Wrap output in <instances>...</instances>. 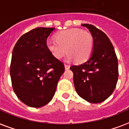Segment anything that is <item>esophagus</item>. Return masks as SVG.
<instances>
[{
  "label": "esophagus",
  "mask_w": 129,
  "mask_h": 129,
  "mask_svg": "<svg viewBox=\"0 0 129 129\" xmlns=\"http://www.w3.org/2000/svg\"><path fill=\"white\" fill-rule=\"evenodd\" d=\"M64 66H65V68H66V70L69 69L70 66H68V64H66V63H65V64H64Z\"/></svg>",
  "instance_id": "obj_1"
}]
</instances>
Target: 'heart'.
Returning a JSON list of instances; mask_svg holds the SVG:
<instances>
[{"mask_svg":"<svg viewBox=\"0 0 129 129\" xmlns=\"http://www.w3.org/2000/svg\"><path fill=\"white\" fill-rule=\"evenodd\" d=\"M55 40H48L46 47L54 57L60 59L68 52V60L77 63L86 61L93 50V38L90 33L79 28H69L55 34Z\"/></svg>","mask_w":129,"mask_h":129,"instance_id":"b5f03b06","label":"heart"}]
</instances>
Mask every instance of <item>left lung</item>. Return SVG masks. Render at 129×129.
I'll return each mask as SVG.
<instances>
[{"mask_svg":"<svg viewBox=\"0 0 129 129\" xmlns=\"http://www.w3.org/2000/svg\"><path fill=\"white\" fill-rule=\"evenodd\" d=\"M93 38L92 54L87 61L70 68L74 74L77 94L91 103L105 101L113 93L118 82V63L115 50L105 33L88 24Z\"/></svg>","mask_w":129,"mask_h":129,"instance_id":"1","label":"left lung"}]
</instances>
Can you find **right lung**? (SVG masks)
<instances>
[{
	"instance_id": "obj_1",
	"label": "right lung",
	"mask_w": 129,
	"mask_h": 129,
	"mask_svg": "<svg viewBox=\"0 0 129 129\" xmlns=\"http://www.w3.org/2000/svg\"><path fill=\"white\" fill-rule=\"evenodd\" d=\"M55 28L32 29L16 42L12 52L10 75L15 94L23 103L38 108L55 95L64 65L46 47V40Z\"/></svg>"
}]
</instances>
